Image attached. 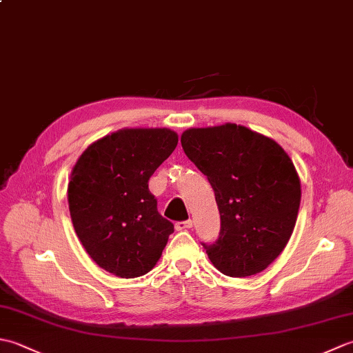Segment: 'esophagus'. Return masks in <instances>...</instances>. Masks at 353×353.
<instances>
[{"instance_id":"esophagus-1","label":"esophagus","mask_w":353,"mask_h":353,"mask_svg":"<svg viewBox=\"0 0 353 353\" xmlns=\"http://www.w3.org/2000/svg\"><path fill=\"white\" fill-rule=\"evenodd\" d=\"M191 228H192V220H185V221L176 223V230H186Z\"/></svg>"}]
</instances>
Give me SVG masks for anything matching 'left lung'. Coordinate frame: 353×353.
<instances>
[{
	"instance_id": "8db88e82",
	"label": "left lung",
	"mask_w": 353,
	"mask_h": 353,
	"mask_svg": "<svg viewBox=\"0 0 353 353\" xmlns=\"http://www.w3.org/2000/svg\"><path fill=\"white\" fill-rule=\"evenodd\" d=\"M181 142L219 205L220 236L203 244L209 259L230 277L261 273L296 226L302 190L294 163L274 139L232 123L188 129Z\"/></svg>"
}]
</instances>
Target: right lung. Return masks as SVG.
Listing matches in <instances>:
<instances>
[{"label": "right lung", "instance_id": "right-lung-1", "mask_svg": "<svg viewBox=\"0 0 353 353\" xmlns=\"http://www.w3.org/2000/svg\"><path fill=\"white\" fill-rule=\"evenodd\" d=\"M177 141L170 129H123L92 142L74 165L68 183L72 226L106 272L132 279L159 261L174 226L157 212L148 181Z\"/></svg>", "mask_w": 353, "mask_h": 353}]
</instances>
